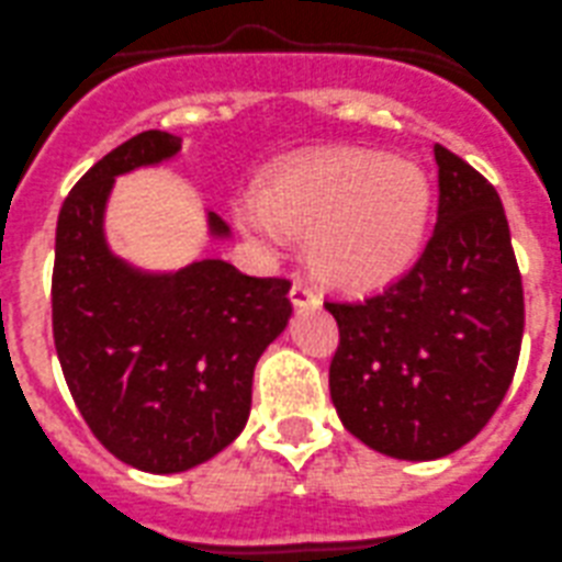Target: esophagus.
Segmentation results:
<instances>
[{
    "label": "esophagus",
    "instance_id": "1",
    "mask_svg": "<svg viewBox=\"0 0 562 562\" xmlns=\"http://www.w3.org/2000/svg\"><path fill=\"white\" fill-rule=\"evenodd\" d=\"M290 301L295 303V306H317L319 297H317V292H314V286L295 281L290 290Z\"/></svg>",
    "mask_w": 562,
    "mask_h": 562
}]
</instances>
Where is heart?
Here are the masks:
<instances>
[{
  "label": "heart",
  "mask_w": 562,
  "mask_h": 562,
  "mask_svg": "<svg viewBox=\"0 0 562 562\" xmlns=\"http://www.w3.org/2000/svg\"><path fill=\"white\" fill-rule=\"evenodd\" d=\"M430 215V181L403 157L339 148L278 170L237 206L250 239L281 248L308 234V259L328 281L356 290L389 284L416 259Z\"/></svg>",
  "instance_id": "obj_1"
}]
</instances>
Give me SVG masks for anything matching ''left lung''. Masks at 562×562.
<instances>
[{"label": "left lung", "mask_w": 562, "mask_h": 562, "mask_svg": "<svg viewBox=\"0 0 562 562\" xmlns=\"http://www.w3.org/2000/svg\"><path fill=\"white\" fill-rule=\"evenodd\" d=\"M438 217L405 276L364 297H328L339 325L330 400L341 425L400 461L469 445L510 389L525 292L505 210L469 162L432 148Z\"/></svg>", "instance_id": "obj_1"}]
</instances>
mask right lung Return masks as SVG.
<instances>
[{"mask_svg":"<svg viewBox=\"0 0 562 562\" xmlns=\"http://www.w3.org/2000/svg\"><path fill=\"white\" fill-rule=\"evenodd\" d=\"M179 151L181 137L151 130L99 159L57 217L52 276L55 347L79 414L117 461L151 474L187 472L243 432L256 361L292 317L286 278L223 259L154 272L112 254L115 179ZM206 228L232 237L215 212Z\"/></svg>","mask_w":562,"mask_h":562,"instance_id":"add662e5","label":"right lung"}]
</instances>
